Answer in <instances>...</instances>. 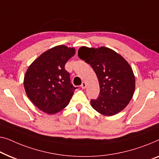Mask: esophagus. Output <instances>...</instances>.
I'll return each mask as SVG.
<instances>
[{"instance_id": "1", "label": "esophagus", "mask_w": 159, "mask_h": 159, "mask_svg": "<svg viewBox=\"0 0 159 159\" xmlns=\"http://www.w3.org/2000/svg\"><path fill=\"white\" fill-rule=\"evenodd\" d=\"M86 87H87V84H86V82H82V84H81V87H82V89H85V88H86Z\"/></svg>"}]
</instances>
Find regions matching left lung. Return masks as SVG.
<instances>
[{
	"label": "left lung",
	"instance_id": "left-lung-1",
	"mask_svg": "<svg viewBox=\"0 0 159 159\" xmlns=\"http://www.w3.org/2000/svg\"><path fill=\"white\" fill-rule=\"evenodd\" d=\"M78 57L89 64L100 84V95L91 100L92 107L105 116L118 114L133 98L135 80L133 70L121 55L109 48L82 47Z\"/></svg>",
	"mask_w": 159,
	"mask_h": 159
}]
</instances>
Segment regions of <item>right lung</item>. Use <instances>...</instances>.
Instances as JSON below:
<instances>
[{
	"label": "right lung",
	"instance_id": "obj_1",
	"mask_svg": "<svg viewBox=\"0 0 159 159\" xmlns=\"http://www.w3.org/2000/svg\"><path fill=\"white\" fill-rule=\"evenodd\" d=\"M75 54L74 47L57 46L41 54L24 76L25 91L41 111L55 114L67 106L77 88L70 82L64 66Z\"/></svg>",
	"mask_w": 159,
	"mask_h": 159
}]
</instances>
